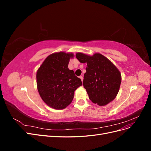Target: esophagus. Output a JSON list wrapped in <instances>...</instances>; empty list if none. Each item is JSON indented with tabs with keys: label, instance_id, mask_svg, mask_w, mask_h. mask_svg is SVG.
Instances as JSON below:
<instances>
[{
	"label": "esophagus",
	"instance_id": "esophagus-1",
	"mask_svg": "<svg viewBox=\"0 0 151 151\" xmlns=\"http://www.w3.org/2000/svg\"><path fill=\"white\" fill-rule=\"evenodd\" d=\"M79 78L81 79V81H82V82H83V77L82 76H79Z\"/></svg>",
	"mask_w": 151,
	"mask_h": 151
}]
</instances>
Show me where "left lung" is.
I'll list each match as a JSON object with an SVG mask.
<instances>
[{
  "label": "left lung",
  "mask_w": 151,
  "mask_h": 151,
  "mask_svg": "<svg viewBox=\"0 0 151 151\" xmlns=\"http://www.w3.org/2000/svg\"><path fill=\"white\" fill-rule=\"evenodd\" d=\"M81 63H86V72L83 86L93 103L105 106L112 101L119 91L122 81L120 71L103 55L96 53L93 56L77 53Z\"/></svg>",
  "instance_id": "1"
}]
</instances>
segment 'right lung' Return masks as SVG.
I'll list each match as a JSON object with an SVG mask.
<instances>
[{
  "label": "right lung",
  "mask_w": 151,
  "mask_h": 151,
  "mask_svg": "<svg viewBox=\"0 0 151 151\" xmlns=\"http://www.w3.org/2000/svg\"><path fill=\"white\" fill-rule=\"evenodd\" d=\"M74 54L58 52L48 56L36 72L38 93L48 106L62 109L69 105L81 80L68 68Z\"/></svg>",
  "instance_id": "obj_1"
}]
</instances>
